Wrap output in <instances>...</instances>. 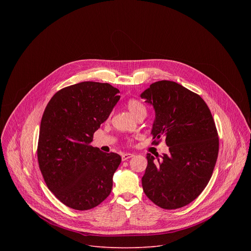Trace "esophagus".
Returning a JSON list of instances; mask_svg holds the SVG:
<instances>
[{"instance_id":"1","label":"esophagus","mask_w":251,"mask_h":251,"mask_svg":"<svg viewBox=\"0 0 251 251\" xmlns=\"http://www.w3.org/2000/svg\"><path fill=\"white\" fill-rule=\"evenodd\" d=\"M132 157H134L133 154H131V153H125V154L122 155V161H127L128 159H130V158H132Z\"/></svg>"}]
</instances>
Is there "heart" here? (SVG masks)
<instances>
[{
    "mask_svg": "<svg viewBox=\"0 0 251 251\" xmlns=\"http://www.w3.org/2000/svg\"><path fill=\"white\" fill-rule=\"evenodd\" d=\"M127 107L129 111L131 112V114L135 117H137L142 113H146V107L141 101L137 99H130L127 102Z\"/></svg>",
    "mask_w": 251,
    "mask_h": 251,
    "instance_id": "obj_1",
    "label": "heart"
}]
</instances>
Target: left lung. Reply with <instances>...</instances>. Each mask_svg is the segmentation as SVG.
I'll return each instance as SVG.
<instances>
[{"label": "left lung", "instance_id": "obj_1", "mask_svg": "<svg viewBox=\"0 0 251 251\" xmlns=\"http://www.w3.org/2000/svg\"><path fill=\"white\" fill-rule=\"evenodd\" d=\"M155 109L154 144L164 138L169 153L147 154L142 177L146 196L165 209L196 200L209 182L219 155V136L206 103L174 81L152 83L140 95Z\"/></svg>", "mask_w": 251, "mask_h": 251}]
</instances>
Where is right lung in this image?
I'll list each match as a JSON object with an SVG mask.
<instances>
[{"mask_svg": "<svg viewBox=\"0 0 251 251\" xmlns=\"http://www.w3.org/2000/svg\"><path fill=\"white\" fill-rule=\"evenodd\" d=\"M119 92L109 83L83 81L57 91L46 107L39 166L50 191L68 207L93 208L111 193L121 157L90 143L119 101Z\"/></svg>", "mask_w": 251, "mask_h": 251, "instance_id": "obj_1", "label": "right lung"}]
</instances>
